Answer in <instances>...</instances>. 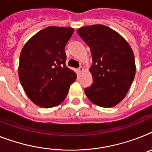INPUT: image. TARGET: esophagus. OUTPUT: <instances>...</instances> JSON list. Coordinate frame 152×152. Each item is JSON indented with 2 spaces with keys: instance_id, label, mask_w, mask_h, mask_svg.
Returning <instances> with one entry per match:
<instances>
[{
  "instance_id": "obj_1",
  "label": "esophagus",
  "mask_w": 152,
  "mask_h": 152,
  "mask_svg": "<svg viewBox=\"0 0 152 152\" xmlns=\"http://www.w3.org/2000/svg\"><path fill=\"white\" fill-rule=\"evenodd\" d=\"M83 69H84V68H83V66H80V67H79V68H78V72H83Z\"/></svg>"
}]
</instances>
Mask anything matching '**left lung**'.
<instances>
[{"instance_id": "1", "label": "left lung", "mask_w": 152, "mask_h": 152, "mask_svg": "<svg viewBox=\"0 0 152 152\" xmlns=\"http://www.w3.org/2000/svg\"><path fill=\"white\" fill-rule=\"evenodd\" d=\"M90 47L93 83L85 89L88 99L102 107H112L125 97L135 76L134 56L127 41L119 33L103 25L77 30Z\"/></svg>"}]
</instances>
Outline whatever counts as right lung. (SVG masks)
<instances>
[{"instance_id":"right-lung-1","label":"right lung","mask_w":152,"mask_h":152,"mask_svg":"<svg viewBox=\"0 0 152 152\" xmlns=\"http://www.w3.org/2000/svg\"><path fill=\"white\" fill-rule=\"evenodd\" d=\"M74 29L49 26L31 37L20 54L18 76L25 94L41 107L60 104L76 80L66 65L65 46Z\"/></svg>"}]
</instances>
